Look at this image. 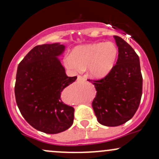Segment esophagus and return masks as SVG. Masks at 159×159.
Returning <instances> with one entry per match:
<instances>
[{
	"label": "esophagus",
	"instance_id": "obj_1",
	"mask_svg": "<svg viewBox=\"0 0 159 159\" xmlns=\"http://www.w3.org/2000/svg\"><path fill=\"white\" fill-rule=\"evenodd\" d=\"M77 80L78 81H84L85 78L84 77H82V76H81V75H78Z\"/></svg>",
	"mask_w": 159,
	"mask_h": 159
}]
</instances>
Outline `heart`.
<instances>
[{"label": "heart", "mask_w": 159, "mask_h": 159, "mask_svg": "<svg viewBox=\"0 0 159 159\" xmlns=\"http://www.w3.org/2000/svg\"><path fill=\"white\" fill-rule=\"evenodd\" d=\"M118 48L112 42L78 45L71 55L64 58L66 66L73 72L88 69L92 78H102L110 73L116 63Z\"/></svg>", "instance_id": "heart-1"}]
</instances>
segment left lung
<instances>
[{
  "mask_svg": "<svg viewBox=\"0 0 159 159\" xmlns=\"http://www.w3.org/2000/svg\"><path fill=\"white\" fill-rule=\"evenodd\" d=\"M114 37L119 52L116 64L102 79L88 80L96 90L92 107L98 123L105 126H118L132 119L142 96L139 57L123 39Z\"/></svg>",
  "mask_w": 159,
  "mask_h": 159,
  "instance_id": "1",
  "label": "left lung"
}]
</instances>
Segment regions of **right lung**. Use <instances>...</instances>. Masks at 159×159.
Wrapping results in <instances>:
<instances>
[{"instance_id": "add662e5", "label": "right lung", "mask_w": 159, "mask_h": 159, "mask_svg": "<svg viewBox=\"0 0 159 159\" xmlns=\"http://www.w3.org/2000/svg\"><path fill=\"white\" fill-rule=\"evenodd\" d=\"M66 46L60 43L35 46L18 66L16 103L25 120L36 130L57 134L73 123L74 108L61 98V92L77 79L68 77L58 57Z\"/></svg>"}]
</instances>
